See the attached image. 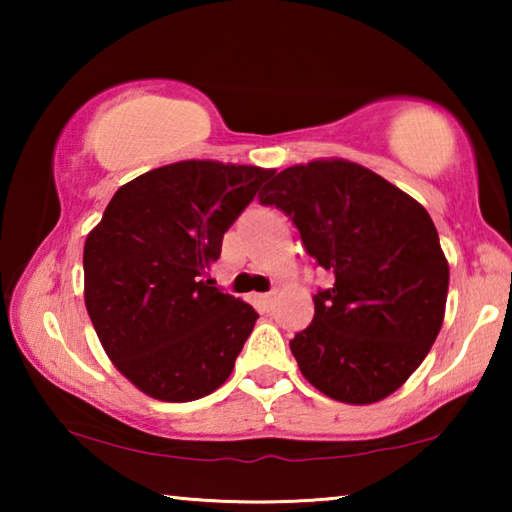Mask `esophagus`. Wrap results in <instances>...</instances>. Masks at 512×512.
<instances>
[{
  "label": "esophagus",
  "mask_w": 512,
  "mask_h": 512,
  "mask_svg": "<svg viewBox=\"0 0 512 512\" xmlns=\"http://www.w3.org/2000/svg\"><path fill=\"white\" fill-rule=\"evenodd\" d=\"M273 302H275V293H264V296H259V305H262L264 311L273 309Z\"/></svg>",
  "instance_id": "obj_1"
}]
</instances>
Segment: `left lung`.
I'll list each match as a JSON object with an SVG mask.
<instances>
[{
    "mask_svg": "<svg viewBox=\"0 0 512 512\" xmlns=\"http://www.w3.org/2000/svg\"><path fill=\"white\" fill-rule=\"evenodd\" d=\"M307 253L334 275L314 320L293 336L298 368L320 393L372 404L395 393L443 327L449 264L429 212L357 162L293 164L264 187Z\"/></svg>",
    "mask_w": 512,
    "mask_h": 512,
    "instance_id": "obj_1",
    "label": "left lung"
}]
</instances>
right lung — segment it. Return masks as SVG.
<instances>
[{"label":"right lung","mask_w":512,"mask_h":512,"mask_svg":"<svg viewBox=\"0 0 512 512\" xmlns=\"http://www.w3.org/2000/svg\"><path fill=\"white\" fill-rule=\"evenodd\" d=\"M273 169L183 160L121 185L83 248L103 350L153 400L192 402L235 368L257 311L207 280L221 241Z\"/></svg>","instance_id":"1"}]
</instances>
